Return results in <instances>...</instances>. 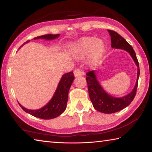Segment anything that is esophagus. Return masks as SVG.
Wrapping results in <instances>:
<instances>
[{"label":"esophagus","instance_id":"1","mask_svg":"<svg viewBox=\"0 0 152 152\" xmlns=\"http://www.w3.org/2000/svg\"><path fill=\"white\" fill-rule=\"evenodd\" d=\"M73 73H74V76H75V77H80L84 74L83 71H81V69H75V71H74Z\"/></svg>","mask_w":152,"mask_h":152}]
</instances>
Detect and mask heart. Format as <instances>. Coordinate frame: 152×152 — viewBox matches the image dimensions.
<instances>
[{
	"mask_svg": "<svg viewBox=\"0 0 152 152\" xmlns=\"http://www.w3.org/2000/svg\"><path fill=\"white\" fill-rule=\"evenodd\" d=\"M71 50L77 58H82L89 53L90 63L99 64L106 51V44L101 39L94 37H83L71 44Z\"/></svg>",
	"mask_w": 152,
	"mask_h": 152,
	"instance_id": "obj_1",
	"label": "heart"
}]
</instances>
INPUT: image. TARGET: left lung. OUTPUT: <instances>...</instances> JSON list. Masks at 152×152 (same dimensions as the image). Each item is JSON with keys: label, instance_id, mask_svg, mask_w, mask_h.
I'll use <instances>...</instances> for the list:
<instances>
[{"label": "left lung", "instance_id": "obj_1", "mask_svg": "<svg viewBox=\"0 0 152 152\" xmlns=\"http://www.w3.org/2000/svg\"><path fill=\"white\" fill-rule=\"evenodd\" d=\"M111 37V47L114 49L122 50L130 54L134 63L138 67L137 79L135 86L131 92L122 97H115L110 95L104 91L97 79L94 71L88 72L86 75V80L88 84V91L91 102L94 109L105 114L114 113L124 109L128 107L135 97L138 78L140 76L139 63L133 48L128 44L126 40L116 31L108 30Z\"/></svg>", "mask_w": 152, "mask_h": 152}]
</instances>
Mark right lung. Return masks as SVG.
<instances>
[{"label": "right lung", "instance_id": "1", "mask_svg": "<svg viewBox=\"0 0 152 152\" xmlns=\"http://www.w3.org/2000/svg\"><path fill=\"white\" fill-rule=\"evenodd\" d=\"M59 36V34H54V35L53 34H46V35L36 37V38H34V39L35 40V39H45V40H53V39L58 38ZM29 42L30 40L27 41L24 44ZM24 44L22 45H24ZM74 79H75V77L73 75V71L65 73L60 79L58 87H57L52 98L46 104L41 108L37 110H30L24 107L19 102L18 104L26 113L37 117V118L44 120L55 118L56 117L61 115L66 109L69 91V88Z\"/></svg>", "mask_w": 152, "mask_h": 152}]
</instances>
